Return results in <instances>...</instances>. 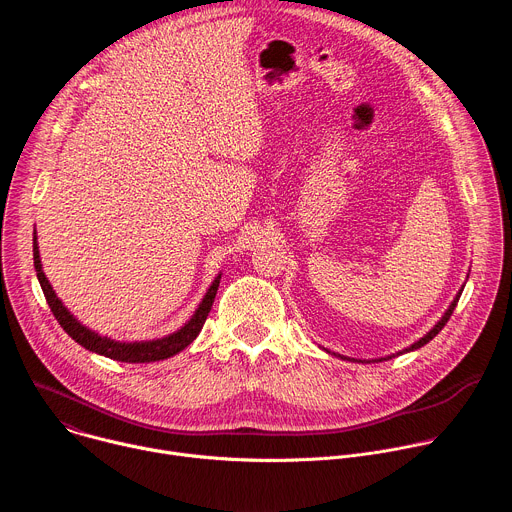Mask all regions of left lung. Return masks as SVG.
<instances>
[{"label": "left lung", "mask_w": 512, "mask_h": 512, "mask_svg": "<svg viewBox=\"0 0 512 512\" xmlns=\"http://www.w3.org/2000/svg\"><path fill=\"white\" fill-rule=\"evenodd\" d=\"M462 289H464V287H462ZM462 289H460V291H458V294H456V298H454V302H452V304H450V308H448V310H446V314H444V316H442V318H440V322H437V324H435V326H433V328H431V330H429V332H427V334H425V336H423V338H419V340H417V342H413V344H411V346H407V348H405V350H401V352H397V354H405V352H411V350H417V348H421V346H423V344H427V342H429V340H431V338H435V336H437V334H440V332H442V328H444V326H446V324H448V320H450V316H452V314H454V310H456V306H458V300H460V296H462ZM326 352H330V350H326ZM334 354H336V352H334ZM336 356H340V358H346V356H342V354H336ZM393 356H395V354H391V356H387V358H377V362H381V360H389V358H393ZM346 360H354V358H346ZM358 362H371V360H358ZM373 362H375V360H373Z\"/></svg>", "instance_id": "8db88e82"}]
</instances>
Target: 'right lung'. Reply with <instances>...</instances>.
<instances>
[{"label": "right lung", "mask_w": 512, "mask_h": 512, "mask_svg": "<svg viewBox=\"0 0 512 512\" xmlns=\"http://www.w3.org/2000/svg\"><path fill=\"white\" fill-rule=\"evenodd\" d=\"M34 267H36V275L40 281V287L44 291V298L54 314V318L58 320V324L62 326V330L75 340L81 346H85L91 352H97L101 356L119 360V362H156V360H164L170 358L178 352H182L188 344H192V340L200 334L206 316L212 308L214 296L218 283H221V273H218L212 281V285L208 287L206 296L202 298L198 310L194 312V316L174 334H168L164 338H156V340H143V342H119V340H111L107 336H101L93 330H89L87 326H83L75 316H72L62 302L58 300V296L54 294V289L50 285V281L46 279L44 271H42V261H40V251H38V243H36V233H34Z\"/></svg>", "instance_id": "obj_1"}]
</instances>
